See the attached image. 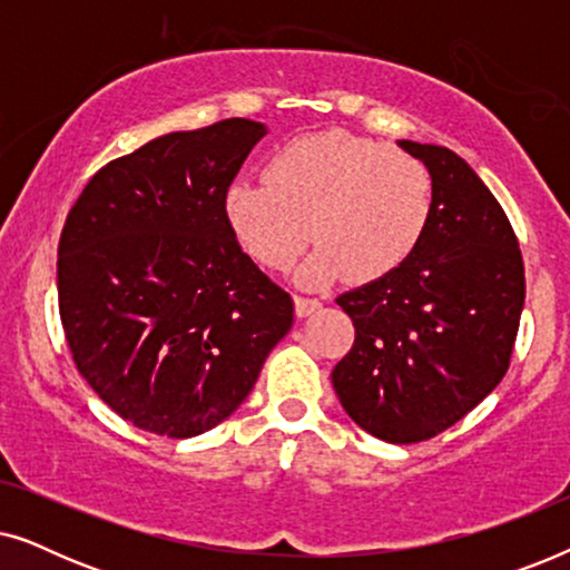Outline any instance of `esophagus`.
<instances>
[{"mask_svg": "<svg viewBox=\"0 0 570 570\" xmlns=\"http://www.w3.org/2000/svg\"><path fill=\"white\" fill-rule=\"evenodd\" d=\"M293 301H295V314H298L301 318L311 316L316 308H322V303H318L316 298H306V295H295Z\"/></svg>", "mask_w": 570, "mask_h": 570, "instance_id": "34e87169", "label": "esophagus"}]
</instances>
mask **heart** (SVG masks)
I'll return each instance as SVG.
<instances>
[{
    "mask_svg": "<svg viewBox=\"0 0 570 570\" xmlns=\"http://www.w3.org/2000/svg\"><path fill=\"white\" fill-rule=\"evenodd\" d=\"M225 223L240 248L269 269H287L308 240L298 279L376 283L423 244L433 215V178L423 160L392 145L316 131L295 137L264 166V184L225 191Z\"/></svg>",
    "mask_w": 570,
    "mask_h": 570,
    "instance_id": "obj_1",
    "label": "heart"
}]
</instances>
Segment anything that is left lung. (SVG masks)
Here are the masks:
<instances>
[{"label": "left lung", "mask_w": 570, "mask_h": 570, "mask_svg": "<svg viewBox=\"0 0 570 570\" xmlns=\"http://www.w3.org/2000/svg\"><path fill=\"white\" fill-rule=\"evenodd\" d=\"M396 145L431 170V225L394 275L337 298L355 342L332 384L365 433L417 443L501 384L524 308V262L503 207L456 153Z\"/></svg>", "instance_id": "1"}]
</instances>
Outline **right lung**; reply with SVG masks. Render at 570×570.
<instances>
[{"mask_svg":"<svg viewBox=\"0 0 570 570\" xmlns=\"http://www.w3.org/2000/svg\"><path fill=\"white\" fill-rule=\"evenodd\" d=\"M267 127L170 131L98 170L59 238V314L77 371L142 431L191 439L252 392L293 298L240 252L223 199Z\"/></svg>","mask_w":570,"mask_h":570,"instance_id":"1","label":"right lung"}]
</instances>
